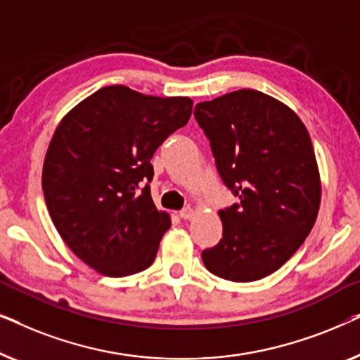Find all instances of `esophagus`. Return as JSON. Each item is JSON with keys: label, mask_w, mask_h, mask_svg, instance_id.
I'll return each mask as SVG.
<instances>
[{"label": "esophagus", "mask_w": 360, "mask_h": 360, "mask_svg": "<svg viewBox=\"0 0 360 360\" xmlns=\"http://www.w3.org/2000/svg\"><path fill=\"white\" fill-rule=\"evenodd\" d=\"M179 214H180L181 219H191L195 216V210L191 208V206H186V208L181 210Z\"/></svg>", "instance_id": "esophagus-1"}]
</instances>
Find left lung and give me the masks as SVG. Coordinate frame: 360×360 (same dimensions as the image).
<instances>
[{
    "label": "left lung",
    "instance_id": "obj_1",
    "mask_svg": "<svg viewBox=\"0 0 360 360\" xmlns=\"http://www.w3.org/2000/svg\"><path fill=\"white\" fill-rule=\"evenodd\" d=\"M216 169L239 203L219 210L223 239L201 254L205 267L231 282L278 270L304 243L321 203L318 162L297 112L257 90L198 103Z\"/></svg>",
    "mask_w": 360,
    "mask_h": 360
}]
</instances>
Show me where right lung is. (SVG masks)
<instances>
[{
  "mask_svg": "<svg viewBox=\"0 0 360 360\" xmlns=\"http://www.w3.org/2000/svg\"><path fill=\"white\" fill-rule=\"evenodd\" d=\"M188 96H149L103 86L62 117L49 144L42 190L49 214L72 252L106 277L154 262L170 216L146 181L159 146L185 126Z\"/></svg>",
  "mask_w": 360,
  "mask_h": 360,
  "instance_id": "obj_1",
  "label": "right lung"
}]
</instances>
